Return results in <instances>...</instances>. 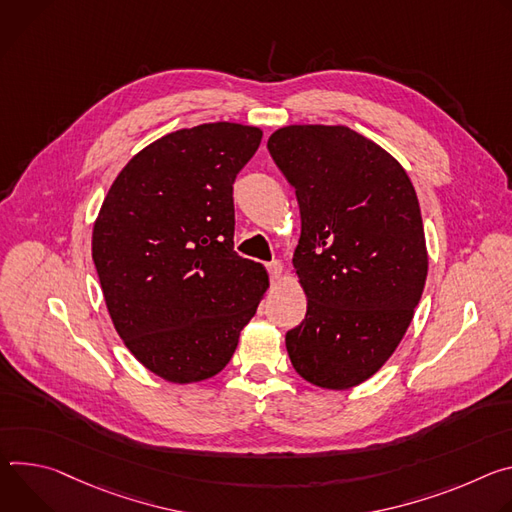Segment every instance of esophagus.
<instances>
[{"label": "esophagus", "instance_id": "obj_1", "mask_svg": "<svg viewBox=\"0 0 512 512\" xmlns=\"http://www.w3.org/2000/svg\"><path fill=\"white\" fill-rule=\"evenodd\" d=\"M266 268H268V272H270V278H272V280H278V278H280V274H282V264H280L278 260L268 262V264H266Z\"/></svg>", "mask_w": 512, "mask_h": 512}]
</instances>
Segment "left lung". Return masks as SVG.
Here are the masks:
<instances>
[{
	"instance_id": "obj_1",
	"label": "left lung",
	"mask_w": 512,
	"mask_h": 512,
	"mask_svg": "<svg viewBox=\"0 0 512 512\" xmlns=\"http://www.w3.org/2000/svg\"><path fill=\"white\" fill-rule=\"evenodd\" d=\"M268 150L295 187V274L307 315L287 333L307 382L346 390L401 344L427 278L419 199L399 160L346 126H285Z\"/></svg>"
}]
</instances>
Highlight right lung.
Here are the masks:
<instances>
[{
    "label": "right lung",
    "mask_w": 512,
    "mask_h": 512,
    "mask_svg": "<svg viewBox=\"0 0 512 512\" xmlns=\"http://www.w3.org/2000/svg\"><path fill=\"white\" fill-rule=\"evenodd\" d=\"M260 140L232 122L166 134L122 168L95 219L113 327L168 382L221 372L268 289L264 266L234 252V181Z\"/></svg>",
    "instance_id": "obj_1"
}]
</instances>
